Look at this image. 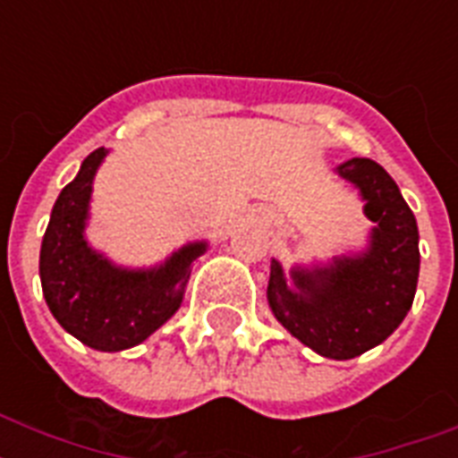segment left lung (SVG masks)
I'll list each match as a JSON object with an SVG mask.
<instances>
[{"label": "left lung", "mask_w": 458, "mask_h": 458, "mask_svg": "<svg viewBox=\"0 0 458 458\" xmlns=\"http://www.w3.org/2000/svg\"><path fill=\"white\" fill-rule=\"evenodd\" d=\"M366 199L376 223L370 247L330 268H294L287 287L278 261L271 266L268 304L276 318L306 347L327 359H354L387 340L413 304L419 283V225L390 173L373 158H349L337 168Z\"/></svg>", "instance_id": "1"}]
</instances>
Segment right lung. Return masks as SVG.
<instances>
[{"instance_id":"right-lung-1","label":"right lung","mask_w":458,"mask_h":458,"mask_svg":"<svg viewBox=\"0 0 458 458\" xmlns=\"http://www.w3.org/2000/svg\"><path fill=\"white\" fill-rule=\"evenodd\" d=\"M104 157V147L95 149L73 182L61 190L39 250V280L64 330L92 349L121 352L145 342L178 311L192 261L207 244H187L154 271L116 268L89 250L82 228L92 178Z\"/></svg>"}]
</instances>
